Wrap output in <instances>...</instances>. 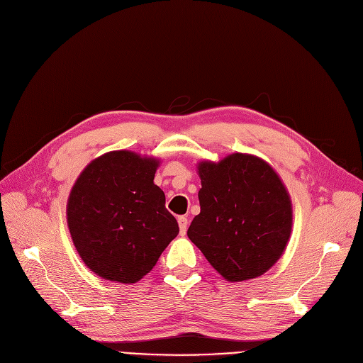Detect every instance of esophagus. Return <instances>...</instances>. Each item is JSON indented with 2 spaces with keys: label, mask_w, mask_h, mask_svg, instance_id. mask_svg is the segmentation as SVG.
Masks as SVG:
<instances>
[{
  "label": "esophagus",
  "mask_w": 363,
  "mask_h": 363,
  "mask_svg": "<svg viewBox=\"0 0 363 363\" xmlns=\"http://www.w3.org/2000/svg\"><path fill=\"white\" fill-rule=\"evenodd\" d=\"M178 224H179L181 235H185L186 229H189V218H186V217H179L178 218Z\"/></svg>",
  "instance_id": "1"
}]
</instances>
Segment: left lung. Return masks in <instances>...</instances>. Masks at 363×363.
<instances>
[{
  "label": "left lung",
  "instance_id": "1",
  "mask_svg": "<svg viewBox=\"0 0 363 363\" xmlns=\"http://www.w3.org/2000/svg\"><path fill=\"white\" fill-rule=\"evenodd\" d=\"M200 213L191 242L224 279L240 283L267 272L283 256L293 225L291 199L274 167L235 152L197 164Z\"/></svg>",
  "mask_w": 363,
  "mask_h": 363
}]
</instances>
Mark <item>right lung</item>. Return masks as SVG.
<instances>
[{
    "label": "right lung",
    "mask_w": 363,
    "mask_h": 363,
    "mask_svg": "<svg viewBox=\"0 0 363 363\" xmlns=\"http://www.w3.org/2000/svg\"><path fill=\"white\" fill-rule=\"evenodd\" d=\"M160 160L106 152L82 170L67 200L76 251L103 279L138 283L155 266L179 227L154 184Z\"/></svg>",
    "instance_id": "obj_1"
}]
</instances>
